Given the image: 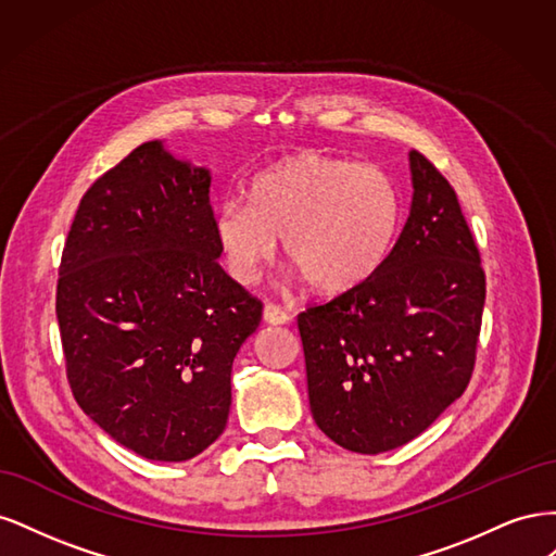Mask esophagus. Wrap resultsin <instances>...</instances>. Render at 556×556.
<instances>
[{
    "mask_svg": "<svg viewBox=\"0 0 556 556\" xmlns=\"http://www.w3.org/2000/svg\"><path fill=\"white\" fill-rule=\"evenodd\" d=\"M264 319L268 325H288L290 323V313L276 306V304H266L264 306Z\"/></svg>",
    "mask_w": 556,
    "mask_h": 556,
    "instance_id": "esophagus-1",
    "label": "esophagus"
}]
</instances>
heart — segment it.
Instances as JSON below:
<instances>
[{"mask_svg": "<svg viewBox=\"0 0 556 556\" xmlns=\"http://www.w3.org/2000/svg\"><path fill=\"white\" fill-rule=\"evenodd\" d=\"M401 194L378 166L304 150L268 166L250 201L231 199L215 215V239L231 276L255 282L285 257L319 294H345L390 257L401 227Z\"/></svg>", "mask_w": 556, "mask_h": 556, "instance_id": "1", "label": "heart"}]
</instances>
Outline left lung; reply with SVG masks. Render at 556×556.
I'll list each match as a JSON object with an SVG mask.
<instances>
[{"label": "left lung", "mask_w": 556, "mask_h": 556, "mask_svg": "<svg viewBox=\"0 0 556 556\" xmlns=\"http://www.w3.org/2000/svg\"><path fill=\"white\" fill-rule=\"evenodd\" d=\"M413 204L378 271L299 313L315 425L350 452L417 439L468 387L484 308L480 250L452 185L410 150Z\"/></svg>", "instance_id": "obj_1"}]
</instances>
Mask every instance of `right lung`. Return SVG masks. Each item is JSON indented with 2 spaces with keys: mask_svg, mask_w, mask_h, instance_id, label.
<instances>
[{
  "mask_svg": "<svg viewBox=\"0 0 556 556\" xmlns=\"http://www.w3.org/2000/svg\"><path fill=\"white\" fill-rule=\"evenodd\" d=\"M211 172L148 141L83 194L58 278L74 399L113 441L185 462L225 431L262 301L217 262Z\"/></svg>",
  "mask_w": 556,
  "mask_h": 556,
  "instance_id": "right-lung-1",
  "label": "right lung"
}]
</instances>
